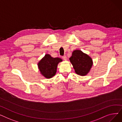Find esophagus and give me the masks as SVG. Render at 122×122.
Returning <instances> with one entry per match:
<instances>
[{
	"mask_svg": "<svg viewBox=\"0 0 122 122\" xmlns=\"http://www.w3.org/2000/svg\"><path fill=\"white\" fill-rule=\"evenodd\" d=\"M62 58H63L64 60H67V57H66V56H65V55H64L63 56H62Z\"/></svg>",
	"mask_w": 122,
	"mask_h": 122,
	"instance_id": "esophagus-1",
	"label": "esophagus"
}]
</instances>
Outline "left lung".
Returning <instances> with one entry per match:
<instances>
[{"mask_svg": "<svg viewBox=\"0 0 122 122\" xmlns=\"http://www.w3.org/2000/svg\"><path fill=\"white\" fill-rule=\"evenodd\" d=\"M69 60L75 72L81 76L86 75L90 71L93 63L90 57L79 50L74 51Z\"/></svg>", "mask_w": 122, "mask_h": 122, "instance_id": "obj_1", "label": "left lung"}]
</instances>
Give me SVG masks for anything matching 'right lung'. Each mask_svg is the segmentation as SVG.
Listing matches in <instances>:
<instances>
[{"label":"right lung","instance_id":"1","mask_svg":"<svg viewBox=\"0 0 122 122\" xmlns=\"http://www.w3.org/2000/svg\"><path fill=\"white\" fill-rule=\"evenodd\" d=\"M61 61L60 58H53L49 54H46L38 63V67L41 74L49 79L55 75L58 64Z\"/></svg>","mask_w":122,"mask_h":122}]
</instances>
